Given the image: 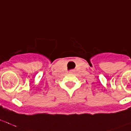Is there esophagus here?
Segmentation results:
<instances>
[{"label":"esophagus","mask_w":131,"mask_h":131,"mask_svg":"<svg viewBox=\"0 0 131 131\" xmlns=\"http://www.w3.org/2000/svg\"><path fill=\"white\" fill-rule=\"evenodd\" d=\"M70 73H73V70H72V71H70Z\"/></svg>","instance_id":"1"}]
</instances>
